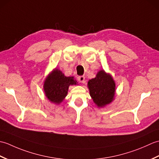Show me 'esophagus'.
Listing matches in <instances>:
<instances>
[{"label": "esophagus", "mask_w": 159, "mask_h": 159, "mask_svg": "<svg viewBox=\"0 0 159 159\" xmlns=\"http://www.w3.org/2000/svg\"><path fill=\"white\" fill-rule=\"evenodd\" d=\"M77 79H78V80H79L80 83H84L85 82V77L84 76H80L78 77Z\"/></svg>", "instance_id": "34e87169"}]
</instances>
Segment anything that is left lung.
I'll list each match as a JSON object with an SVG mask.
<instances>
[{
  "label": "left lung",
  "mask_w": 159,
  "mask_h": 159,
  "mask_svg": "<svg viewBox=\"0 0 159 159\" xmlns=\"http://www.w3.org/2000/svg\"><path fill=\"white\" fill-rule=\"evenodd\" d=\"M90 96L98 107H104L114 100L116 83L113 77L101 70L96 76L88 81Z\"/></svg>",
  "instance_id": "left-lung-1"
}]
</instances>
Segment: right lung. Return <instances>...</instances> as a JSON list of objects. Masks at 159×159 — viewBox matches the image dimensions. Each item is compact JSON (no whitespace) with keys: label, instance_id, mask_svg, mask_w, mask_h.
Listing matches in <instances>:
<instances>
[{"label":"right lung","instance_id":"add662e5","mask_svg":"<svg viewBox=\"0 0 159 159\" xmlns=\"http://www.w3.org/2000/svg\"><path fill=\"white\" fill-rule=\"evenodd\" d=\"M76 84L73 76H66L61 71L55 68L46 78L43 91L50 102L59 104L67 96L70 85Z\"/></svg>","mask_w":159,"mask_h":159}]
</instances>
